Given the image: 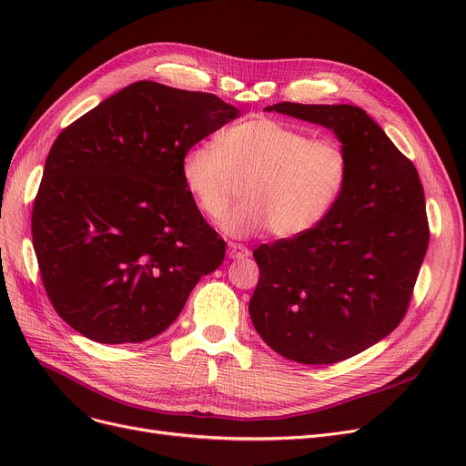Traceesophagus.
<instances>
[{
    "mask_svg": "<svg viewBox=\"0 0 466 466\" xmlns=\"http://www.w3.org/2000/svg\"><path fill=\"white\" fill-rule=\"evenodd\" d=\"M228 257L230 258H248L249 257V249L246 246H241V243H228Z\"/></svg>",
    "mask_w": 466,
    "mask_h": 466,
    "instance_id": "obj_1",
    "label": "esophagus"
}]
</instances>
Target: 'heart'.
I'll return each instance as SVG.
<instances>
[{
	"label": "heart",
	"instance_id": "heart-1",
	"mask_svg": "<svg viewBox=\"0 0 466 466\" xmlns=\"http://www.w3.org/2000/svg\"><path fill=\"white\" fill-rule=\"evenodd\" d=\"M350 174V153L338 139L268 116L238 122L217 145H194L181 164L188 194L211 220L227 213L243 185L246 200L223 220L234 238L266 228L281 239L309 232L338 204Z\"/></svg>",
	"mask_w": 466,
	"mask_h": 466
}]
</instances>
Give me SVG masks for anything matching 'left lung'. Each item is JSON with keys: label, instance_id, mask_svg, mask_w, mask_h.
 <instances>
[{"label": "left lung", "instance_id": "8db88e82", "mask_svg": "<svg viewBox=\"0 0 466 466\" xmlns=\"http://www.w3.org/2000/svg\"><path fill=\"white\" fill-rule=\"evenodd\" d=\"M266 111L332 130L351 174L315 228L253 251L260 278L251 321L285 359L339 362L378 344L406 315L429 246L420 174L360 107L281 102Z\"/></svg>", "mask_w": 466, "mask_h": 466}]
</instances>
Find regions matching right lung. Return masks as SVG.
I'll use <instances>...</instances> for the list:
<instances>
[{
    "label": "right lung",
    "mask_w": 466,
    "mask_h": 466,
    "mask_svg": "<svg viewBox=\"0 0 466 466\" xmlns=\"http://www.w3.org/2000/svg\"><path fill=\"white\" fill-rule=\"evenodd\" d=\"M208 92L137 81L60 132L32 238L46 297L100 344H137L177 319L227 243L188 194V149L238 116Z\"/></svg>",
    "instance_id": "right-lung-1"
}]
</instances>
